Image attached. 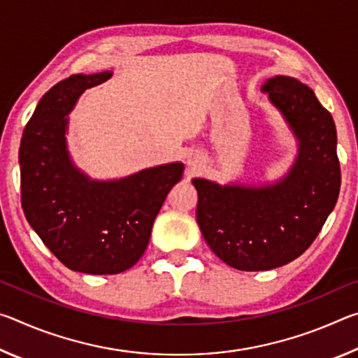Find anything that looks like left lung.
Listing matches in <instances>:
<instances>
[{
    "mask_svg": "<svg viewBox=\"0 0 358 358\" xmlns=\"http://www.w3.org/2000/svg\"><path fill=\"white\" fill-rule=\"evenodd\" d=\"M262 92L299 138V157L287 177L264 187L192 180L205 241L222 262L243 271L271 270L301 256L335 208L341 186L335 121L313 90L276 76Z\"/></svg>",
    "mask_w": 358,
    "mask_h": 358,
    "instance_id": "left-lung-1",
    "label": "left lung"
}]
</instances>
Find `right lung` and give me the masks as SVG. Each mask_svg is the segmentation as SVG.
<instances>
[{
  "label": "right lung",
  "mask_w": 358,
  "mask_h": 358,
  "mask_svg": "<svg viewBox=\"0 0 358 358\" xmlns=\"http://www.w3.org/2000/svg\"><path fill=\"white\" fill-rule=\"evenodd\" d=\"M110 71L71 76L42 96L23 131L22 207L29 226L59 262L90 275H117L147 250L155 217L183 164L147 169L118 181H90L66 151L68 115L85 90Z\"/></svg>",
  "instance_id": "obj_1"
}]
</instances>
